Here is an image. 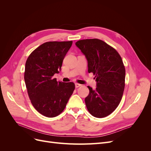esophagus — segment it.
Instances as JSON below:
<instances>
[{"instance_id": "34e87169", "label": "esophagus", "mask_w": 151, "mask_h": 151, "mask_svg": "<svg viewBox=\"0 0 151 151\" xmlns=\"http://www.w3.org/2000/svg\"><path fill=\"white\" fill-rule=\"evenodd\" d=\"M81 86V84H78V83H76L75 84V86H76V88H79V87Z\"/></svg>"}]
</instances>
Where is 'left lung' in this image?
Returning <instances> with one entry per match:
<instances>
[{
	"label": "left lung",
	"instance_id": "1",
	"mask_svg": "<svg viewBox=\"0 0 151 151\" xmlns=\"http://www.w3.org/2000/svg\"><path fill=\"white\" fill-rule=\"evenodd\" d=\"M76 45L88 60V72L96 77V88L88 86L86 107L93 116L106 117L118 107L124 91L125 68L122 59L115 49L101 40H82Z\"/></svg>",
	"mask_w": 151,
	"mask_h": 151
}]
</instances>
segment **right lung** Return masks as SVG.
I'll return each instance as SVG.
<instances>
[{"label":"right lung","mask_w":151,"mask_h":151,"mask_svg":"<svg viewBox=\"0 0 151 151\" xmlns=\"http://www.w3.org/2000/svg\"><path fill=\"white\" fill-rule=\"evenodd\" d=\"M72 42H49L36 48L27 59L24 81L31 102L42 115L52 118L63 111L75 84L53 78L60 71Z\"/></svg>","instance_id":"1"}]
</instances>
